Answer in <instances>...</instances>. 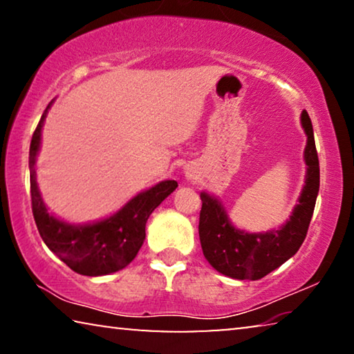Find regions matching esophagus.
I'll return each mask as SVG.
<instances>
[{"label":"esophagus","instance_id":"1","mask_svg":"<svg viewBox=\"0 0 354 354\" xmlns=\"http://www.w3.org/2000/svg\"><path fill=\"white\" fill-rule=\"evenodd\" d=\"M184 176H186V179H195V176H197V171H195L192 167H186L184 168Z\"/></svg>","mask_w":354,"mask_h":354}]
</instances>
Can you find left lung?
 Here are the masks:
<instances>
[{"instance_id":"obj_1","label":"left lung","mask_w":354,"mask_h":354,"mask_svg":"<svg viewBox=\"0 0 354 354\" xmlns=\"http://www.w3.org/2000/svg\"><path fill=\"white\" fill-rule=\"evenodd\" d=\"M300 124L307 135V146L304 151L307 165L305 184L291 216L278 229L248 232L235 227L223 202L208 192H200V243L205 259L223 275L251 281L261 279L291 259L302 246L319 192V162L313 125L305 109L300 114Z\"/></svg>"}]
</instances>
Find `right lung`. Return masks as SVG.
I'll return each mask as SVG.
<instances>
[{
	"instance_id": "1",
	"label": "right lung",
	"mask_w": 354,
	"mask_h": 354,
	"mask_svg": "<svg viewBox=\"0 0 354 354\" xmlns=\"http://www.w3.org/2000/svg\"><path fill=\"white\" fill-rule=\"evenodd\" d=\"M54 100L47 104L30 145L31 208L36 227L47 248L79 275H109L135 259L146 239V223L152 211L178 187L173 179L157 183L136 194L114 214L87 224H73L49 213L36 181V159L42 127Z\"/></svg>"
}]
</instances>
